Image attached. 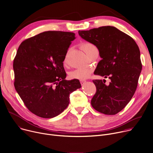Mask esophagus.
I'll list each match as a JSON object with an SVG mask.
<instances>
[{
    "label": "esophagus",
    "instance_id": "34e87169",
    "mask_svg": "<svg viewBox=\"0 0 153 153\" xmlns=\"http://www.w3.org/2000/svg\"><path fill=\"white\" fill-rule=\"evenodd\" d=\"M85 82H86V80H80V84H81V85H84Z\"/></svg>",
    "mask_w": 153,
    "mask_h": 153
}]
</instances>
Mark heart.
Instances as JSON below:
<instances>
[{
    "instance_id": "obj_1",
    "label": "heart",
    "mask_w": 153,
    "mask_h": 153,
    "mask_svg": "<svg viewBox=\"0 0 153 153\" xmlns=\"http://www.w3.org/2000/svg\"><path fill=\"white\" fill-rule=\"evenodd\" d=\"M81 48L87 55L92 52L94 50L97 48L95 45L90 42H84L82 44H81ZM91 73H92V69L90 68H82L72 71L69 74V77L71 79L83 80L87 79Z\"/></svg>"
}]
</instances>
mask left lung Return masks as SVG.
Masks as SVG:
<instances>
[{"label": "left lung", "mask_w": 153, "mask_h": 153, "mask_svg": "<svg viewBox=\"0 0 153 153\" xmlns=\"http://www.w3.org/2000/svg\"><path fill=\"white\" fill-rule=\"evenodd\" d=\"M79 35L95 45L101 59L94 74L111 82L94 80L97 91L91 100L92 107L105 114L114 115L123 110L134 96L142 65L140 52L135 40L113 26H101L79 30Z\"/></svg>", "instance_id": "obj_1"}]
</instances>
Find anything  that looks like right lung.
Returning a JSON list of instances; mask_svg holds the SVG:
<instances>
[{"label":"right lung","instance_id":"obj_1","mask_svg":"<svg viewBox=\"0 0 153 153\" xmlns=\"http://www.w3.org/2000/svg\"><path fill=\"white\" fill-rule=\"evenodd\" d=\"M75 34L45 31L24 40L13 61L15 88L35 115L52 118L68 107L69 95L81 87L78 79L67 80L63 67Z\"/></svg>","mask_w":153,"mask_h":153}]
</instances>
